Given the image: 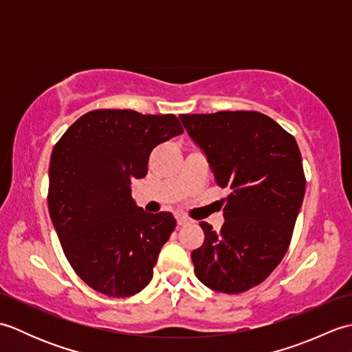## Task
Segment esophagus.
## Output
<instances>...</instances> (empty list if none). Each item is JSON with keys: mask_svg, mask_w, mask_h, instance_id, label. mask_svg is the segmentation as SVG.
I'll use <instances>...</instances> for the list:
<instances>
[{"mask_svg": "<svg viewBox=\"0 0 352 352\" xmlns=\"http://www.w3.org/2000/svg\"><path fill=\"white\" fill-rule=\"evenodd\" d=\"M177 223L178 226H186V223H189V219L183 214H177Z\"/></svg>", "mask_w": 352, "mask_h": 352, "instance_id": "34e87169", "label": "esophagus"}]
</instances>
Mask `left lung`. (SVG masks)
I'll return each instance as SVG.
<instances>
[{"label":"left lung","mask_w":352,"mask_h":352,"mask_svg":"<svg viewBox=\"0 0 352 352\" xmlns=\"http://www.w3.org/2000/svg\"><path fill=\"white\" fill-rule=\"evenodd\" d=\"M216 183L230 189L223 226L201 222L204 243L192 251L198 280L241 294L266 280L286 254L304 199L305 177L295 138L258 111L182 115Z\"/></svg>","instance_id":"1"}]
</instances>
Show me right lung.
<instances>
[{
    "mask_svg": "<svg viewBox=\"0 0 352 352\" xmlns=\"http://www.w3.org/2000/svg\"><path fill=\"white\" fill-rule=\"evenodd\" d=\"M183 133L174 115L94 110L57 142L50 162L48 208L66 258L89 287L136 295L153 278L175 228L169 212L148 213L131 182L148 172L153 149Z\"/></svg>",
    "mask_w": 352,
    "mask_h": 352,
    "instance_id": "right-lung-1",
    "label": "right lung"
}]
</instances>
